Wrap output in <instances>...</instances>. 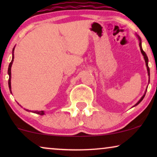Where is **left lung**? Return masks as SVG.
<instances>
[{"label": "left lung", "mask_w": 157, "mask_h": 157, "mask_svg": "<svg viewBox=\"0 0 157 157\" xmlns=\"http://www.w3.org/2000/svg\"><path fill=\"white\" fill-rule=\"evenodd\" d=\"M139 46H140V49H141V53H142L143 54V56H144V59H145V62H146V65H147V71H148V74H149V76H150V71H149V66H148V61H149V60H148V57H147V54H146V53L144 52V51H143V49H142V48H141V38L139 37ZM145 94H144V95L141 98V99L138 102L136 103V104H135V106H136V105H138L139 103H140L141 101L143 100V98H144V96H145Z\"/></svg>", "instance_id": "8db88e82"}]
</instances>
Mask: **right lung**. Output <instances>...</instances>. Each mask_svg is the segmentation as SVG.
Here are the masks:
<instances>
[{
    "label": "right lung",
    "instance_id": "add662e5",
    "mask_svg": "<svg viewBox=\"0 0 157 157\" xmlns=\"http://www.w3.org/2000/svg\"><path fill=\"white\" fill-rule=\"evenodd\" d=\"M14 48H13V57H12V61L10 62V64H9V66H8V74L9 75V79H8V86H9V89H10V93H11V86H10V78H11V66H12V63L13 62V59H14ZM33 112L36 113H38V114H40V115H44V112L43 111H33Z\"/></svg>",
    "mask_w": 157,
    "mask_h": 157
}]
</instances>
